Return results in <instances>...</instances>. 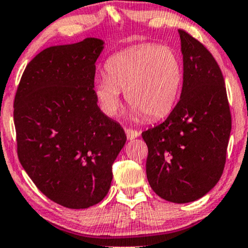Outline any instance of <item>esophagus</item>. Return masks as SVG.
<instances>
[{"label":"esophagus","mask_w":248,"mask_h":248,"mask_svg":"<svg viewBox=\"0 0 248 248\" xmlns=\"http://www.w3.org/2000/svg\"><path fill=\"white\" fill-rule=\"evenodd\" d=\"M124 132H126L127 139H128V140H133V139H137V138L140 137V132H138V130L127 128L126 130H124Z\"/></svg>","instance_id":"esophagus-1"}]
</instances>
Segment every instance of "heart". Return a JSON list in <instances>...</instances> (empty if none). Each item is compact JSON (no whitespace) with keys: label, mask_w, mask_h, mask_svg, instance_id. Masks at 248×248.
I'll use <instances>...</instances> for the list:
<instances>
[{"label":"heart","mask_w":248,"mask_h":248,"mask_svg":"<svg viewBox=\"0 0 248 248\" xmlns=\"http://www.w3.org/2000/svg\"><path fill=\"white\" fill-rule=\"evenodd\" d=\"M107 76L95 80L94 95L103 113L115 116L126 92L135 119L167 115L180 95L184 69L180 56L168 46L146 43L114 54L106 62Z\"/></svg>","instance_id":"heart-1"}]
</instances>
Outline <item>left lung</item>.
<instances>
[{"mask_svg": "<svg viewBox=\"0 0 248 248\" xmlns=\"http://www.w3.org/2000/svg\"><path fill=\"white\" fill-rule=\"evenodd\" d=\"M178 32L184 61L180 100L142 138L152 189L170 202L187 203L207 194L221 178L232 120L217 61L199 41Z\"/></svg>", "mask_w": 248, "mask_h": 248, "instance_id": "1", "label": "left lung"}]
</instances>
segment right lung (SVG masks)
Returning a JSON list of instances; mask_svg holds the SVG:
<instances>
[{
    "mask_svg": "<svg viewBox=\"0 0 248 248\" xmlns=\"http://www.w3.org/2000/svg\"><path fill=\"white\" fill-rule=\"evenodd\" d=\"M103 48L102 40L87 37L42 50L24 69L14 102L21 165L48 199L67 208H88L107 195L127 140L94 95Z\"/></svg>",
    "mask_w": 248,
    "mask_h": 248,
    "instance_id": "right-lung-1",
    "label": "right lung"
}]
</instances>
